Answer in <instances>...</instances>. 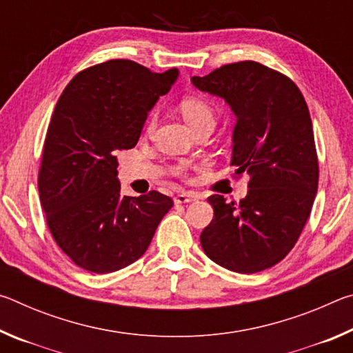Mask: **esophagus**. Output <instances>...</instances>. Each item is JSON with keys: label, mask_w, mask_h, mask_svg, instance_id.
Masks as SVG:
<instances>
[{"label": "esophagus", "mask_w": 353, "mask_h": 353, "mask_svg": "<svg viewBox=\"0 0 353 353\" xmlns=\"http://www.w3.org/2000/svg\"><path fill=\"white\" fill-rule=\"evenodd\" d=\"M196 199V196L193 193H187V191H182V193L176 194L174 202L176 204H187V202H193Z\"/></svg>", "instance_id": "1"}]
</instances>
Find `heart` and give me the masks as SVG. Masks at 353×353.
Segmentation results:
<instances>
[{
    "label": "heart",
    "mask_w": 353,
    "mask_h": 353,
    "mask_svg": "<svg viewBox=\"0 0 353 353\" xmlns=\"http://www.w3.org/2000/svg\"><path fill=\"white\" fill-rule=\"evenodd\" d=\"M179 110H181L183 118L187 119V123L191 128H193V130L199 129L202 126H213L214 117H216L213 105L208 103L207 99L201 98V97L182 98L181 103H179ZM155 126H157V113L152 112L146 121L145 132L152 134ZM181 171H182V168H177V172H181Z\"/></svg>",
    "instance_id": "1"
}]
</instances>
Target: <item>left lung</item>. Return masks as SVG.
Wrapping results in <instances>:
<instances>
[{
  "label": "left lung",
  "mask_w": 353,
  "mask_h": 353,
  "mask_svg": "<svg viewBox=\"0 0 353 353\" xmlns=\"http://www.w3.org/2000/svg\"><path fill=\"white\" fill-rule=\"evenodd\" d=\"M191 82L224 98L236 115L232 165L249 174L248 196L213 194L201 246L225 270L254 274L283 260L312 213L319 182L313 124L288 76L254 61L227 63Z\"/></svg>",
  "instance_id": "8db88e82"
}]
</instances>
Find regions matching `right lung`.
Segmentation results:
<instances>
[{
	"label": "right lung",
	"instance_id": "right-lung-1",
	"mask_svg": "<svg viewBox=\"0 0 353 353\" xmlns=\"http://www.w3.org/2000/svg\"><path fill=\"white\" fill-rule=\"evenodd\" d=\"M177 73L112 59L79 71L57 101L39 193L52 238L82 270L105 274L139 260L172 207L170 196L155 190L123 196L117 155L137 145L148 112Z\"/></svg>",
	"mask_w": 353,
	"mask_h": 353
}]
</instances>
